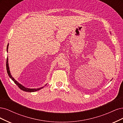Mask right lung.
Masks as SVG:
<instances>
[{
	"mask_svg": "<svg viewBox=\"0 0 123 123\" xmlns=\"http://www.w3.org/2000/svg\"><path fill=\"white\" fill-rule=\"evenodd\" d=\"M8 46H9V44H7V48H6V50H7V49H8ZM6 70H7V74H8V75L9 77L12 80L14 83H15L18 86V87L21 89L23 91H25V92H36V91L37 90H39L41 89V88H43V87H41V88H37V89H31V88H26V87H25V86H23V85H22L21 84H20V83H19L17 81H16L14 78L12 76V75L10 73V69H9V63H8V58H7V59H6Z\"/></svg>",
	"mask_w": 123,
	"mask_h": 123,
	"instance_id": "1",
	"label": "right lung"
}]
</instances>
